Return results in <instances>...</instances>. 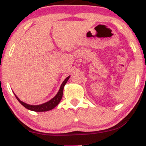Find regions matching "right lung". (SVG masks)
I'll list each match as a JSON object with an SVG mask.
<instances>
[{"mask_svg": "<svg viewBox=\"0 0 146 146\" xmlns=\"http://www.w3.org/2000/svg\"><path fill=\"white\" fill-rule=\"evenodd\" d=\"M70 76H68L64 80V81L63 82L61 86H60V88L58 91V93H57V95L54 97L53 99H51L50 101H48L46 103L42 104L40 105H36V106H32V105H29L27 104H25L24 102H23L22 101L18 99V98L15 95L16 99L18 100V101L25 108H27L30 110H33V111H36V112H44V111H48V110H50L53 108H54L58 104L60 103V100H62V95H63V89L64 87V85L66 84V83L67 82V81L69 79Z\"/></svg>", "mask_w": 146, "mask_h": 146, "instance_id": "add662e5", "label": "right lung"}]
</instances>
